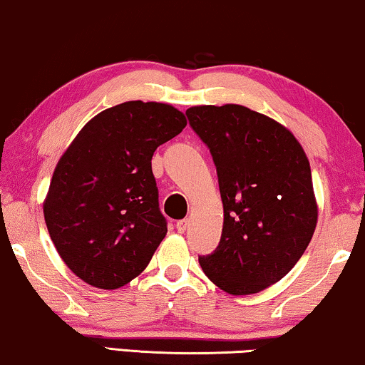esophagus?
<instances>
[{
	"instance_id": "34e87169",
	"label": "esophagus",
	"mask_w": 365,
	"mask_h": 365,
	"mask_svg": "<svg viewBox=\"0 0 365 365\" xmlns=\"http://www.w3.org/2000/svg\"><path fill=\"white\" fill-rule=\"evenodd\" d=\"M187 226H189V221H187V219H181V221H178V222H176V227H178V231H179V232H186Z\"/></svg>"
}]
</instances>
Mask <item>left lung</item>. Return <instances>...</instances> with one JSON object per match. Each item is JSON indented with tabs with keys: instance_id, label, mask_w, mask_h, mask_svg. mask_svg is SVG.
Wrapping results in <instances>:
<instances>
[{
	"instance_id": "8db88e82",
	"label": "left lung",
	"mask_w": 365,
	"mask_h": 365,
	"mask_svg": "<svg viewBox=\"0 0 365 365\" xmlns=\"http://www.w3.org/2000/svg\"><path fill=\"white\" fill-rule=\"evenodd\" d=\"M186 116L211 153L224 206L221 241L199 264L222 291L256 294L296 266L316 229L306 153L286 128L239 104Z\"/></svg>"
}]
</instances>
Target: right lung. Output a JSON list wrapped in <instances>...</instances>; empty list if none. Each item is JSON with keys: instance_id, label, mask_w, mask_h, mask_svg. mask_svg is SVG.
<instances>
[{"instance_id": "add662e5", "label": "right lung", "mask_w": 365, "mask_h": 365, "mask_svg": "<svg viewBox=\"0 0 365 365\" xmlns=\"http://www.w3.org/2000/svg\"><path fill=\"white\" fill-rule=\"evenodd\" d=\"M184 128L169 104L128 101L94 116L59 159L44 221L84 282L118 289L146 269L168 232L151 159Z\"/></svg>"}]
</instances>
